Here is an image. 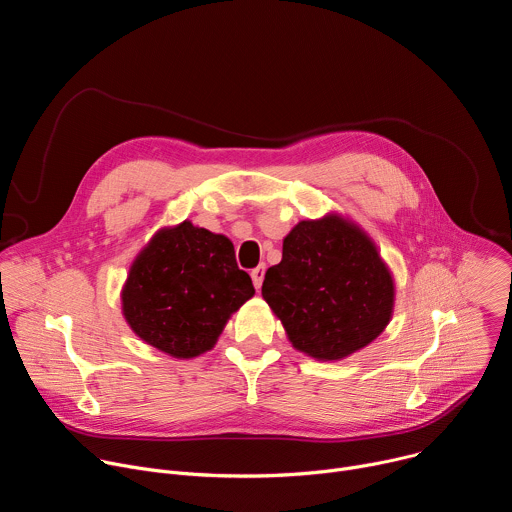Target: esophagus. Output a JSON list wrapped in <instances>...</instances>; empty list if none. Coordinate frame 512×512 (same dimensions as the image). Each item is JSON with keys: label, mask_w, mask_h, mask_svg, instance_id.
<instances>
[{"label": "esophagus", "mask_w": 512, "mask_h": 512, "mask_svg": "<svg viewBox=\"0 0 512 512\" xmlns=\"http://www.w3.org/2000/svg\"><path fill=\"white\" fill-rule=\"evenodd\" d=\"M265 265L261 263V265H257L253 271H251V279H253V285H255V289H259L261 287V283H263V277H265Z\"/></svg>", "instance_id": "34e87169"}]
</instances>
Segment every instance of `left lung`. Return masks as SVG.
Wrapping results in <instances>:
<instances>
[{"mask_svg":"<svg viewBox=\"0 0 512 512\" xmlns=\"http://www.w3.org/2000/svg\"><path fill=\"white\" fill-rule=\"evenodd\" d=\"M261 296L296 350L342 360L391 322L395 279L375 241L348 216L328 212L287 233Z\"/></svg>","mask_w":512,"mask_h":512,"instance_id":"obj_1","label":"left lung"}]
</instances>
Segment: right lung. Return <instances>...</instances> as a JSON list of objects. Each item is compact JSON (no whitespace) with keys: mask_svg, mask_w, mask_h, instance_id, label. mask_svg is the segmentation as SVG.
<instances>
[{"mask_svg":"<svg viewBox=\"0 0 512 512\" xmlns=\"http://www.w3.org/2000/svg\"><path fill=\"white\" fill-rule=\"evenodd\" d=\"M253 296L233 243L182 221L160 229L137 253L121 289V312L145 344L194 358L212 350L229 318Z\"/></svg>","mask_w":512,"mask_h":512,"instance_id":"obj_1","label":"right lung"}]
</instances>
